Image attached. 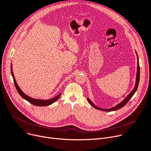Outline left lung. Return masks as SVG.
<instances>
[{"label":"left lung","mask_w":151,"mask_h":151,"mask_svg":"<svg viewBox=\"0 0 151 151\" xmlns=\"http://www.w3.org/2000/svg\"><path fill=\"white\" fill-rule=\"evenodd\" d=\"M136 54H137V59H138V62H137V76H136V82H135V85H134V87L133 89L132 90V91L127 96V97L125 99H124V100H123L121 103H119L118 105H116L115 106L113 107V108H111L109 109H104V108H99L98 106H97L96 105L93 104V103L88 98V101H89V104H91V105L92 106H93V108H96L97 109H99V110H101V111H115V110H117V109H121V108H122L123 106H124L130 100V99L133 97V96L134 95V93H135V92L137 91V88H138V84H139V75H140V70H139V60H138V54L136 52Z\"/></svg>","instance_id":"8db88e82"}]
</instances>
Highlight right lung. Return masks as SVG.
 <instances>
[{
    "label": "right lung",
    "mask_w": 151,
    "mask_h": 151,
    "mask_svg": "<svg viewBox=\"0 0 151 151\" xmlns=\"http://www.w3.org/2000/svg\"><path fill=\"white\" fill-rule=\"evenodd\" d=\"M11 73H12V77H13V81H14V83L15 87H16V88H17V89L18 92L19 93V94L20 95V96H21L24 99H25L26 100H27V101H29V103H30L31 104H32V105H35V106H48V105H50L51 104H53V103L55 102L56 100H58L59 99V97H60V96H61V93H59L58 96L55 97H54V98H52V99H49V100L35 99H34V98L30 97H29L28 96H27V95H26V93H24V92L22 91V90L20 89V88L18 86V84L17 83V81H16V80H15L14 75H13V72L12 63H11Z\"/></svg>",
    "instance_id": "add662e5"
}]
</instances>
